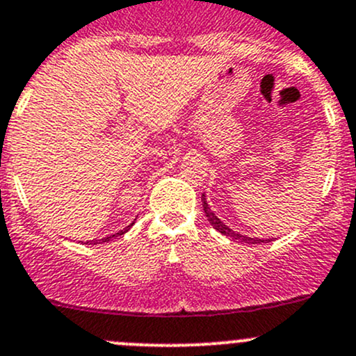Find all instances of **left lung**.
I'll use <instances>...</instances> for the list:
<instances>
[{"label":"left lung","instance_id":"1","mask_svg":"<svg viewBox=\"0 0 356 356\" xmlns=\"http://www.w3.org/2000/svg\"><path fill=\"white\" fill-rule=\"evenodd\" d=\"M201 201H203V209H204V213H207L208 222L211 223L213 228H216L220 234L225 235V237H230L232 241L244 242V244H268V242H271L269 238H268V241H264V238H252V237H247V235L238 234V232H234L230 227H227L225 223H223L222 220H220L218 216L215 215V213L211 211V208H209V204L207 203V196H204V194L201 196Z\"/></svg>","mask_w":356,"mask_h":356}]
</instances>
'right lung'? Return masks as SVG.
I'll return each mask as SVG.
<instances>
[{"mask_svg":"<svg viewBox=\"0 0 356 356\" xmlns=\"http://www.w3.org/2000/svg\"><path fill=\"white\" fill-rule=\"evenodd\" d=\"M131 227H133V223H131V225H128V227H126V228H124V230H119V232H118V234H112V235H109V237H104V238H102V241H100V242H97V241H90V242H92V244H102V242H109V241H112V238L119 237V235H124V234H126V232H128ZM87 244H88V242H87Z\"/></svg>","mask_w":356,"mask_h":356,"instance_id":"1","label":"right lung"}]
</instances>
